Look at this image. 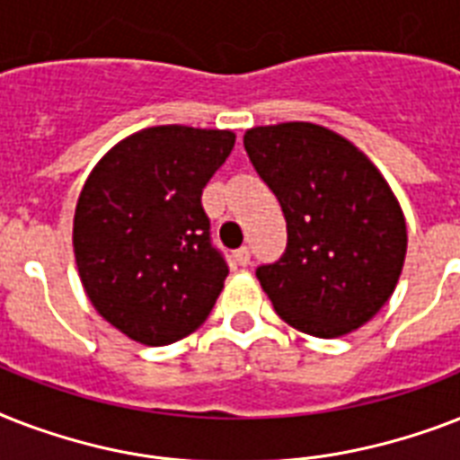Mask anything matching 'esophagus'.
I'll return each instance as SVG.
<instances>
[{
  "label": "esophagus",
  "instance_id": "obj_1",
  "mask_svg": "<svg viewBox=\"0 0 460 460\" xmlns=\"http://www.w3.org/2000/svg\"><path fill=\"white\" fill-rule=\"evenodd\" d=\"M234 262H236V265H241V267H245L248 265V262H251V251H248V248H238V251H234Z\"/></svg>",
  "mask_w": 460,
  "mask_h": 460
}]
</instances>
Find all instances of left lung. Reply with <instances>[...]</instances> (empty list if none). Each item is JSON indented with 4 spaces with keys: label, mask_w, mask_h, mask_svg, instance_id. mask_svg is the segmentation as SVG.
Instances as JSON below:
<instances>
[{
    "label": "left lung",
    "mask_w": 460,
    "mask_h": 460,
    "mask_svg": "<svg viewBox=\"0 0 460 460\" xmlns=\"http://www.w3.org/2000/svg\"><path fill=\"white\" fill-rule=\"evenodd\" d=\"M243 146L287 217V251L255 272L277 314L320 339L363 327L406 260V217L386 179L350 140L307 121L255 126Z\"/></svg>",
    "instance_id": "8db88e82"
}]
</instances>
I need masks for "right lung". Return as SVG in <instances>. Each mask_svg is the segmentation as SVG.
<instances>
[{
	"instance_id": "obj_1",
	"label": "right lung",
	"mask_w": 460,
	"mask_h": 460,
	"mask_svg": "<svg viewBox=\"0 0 460 460\" xmlns=\"http://www.w3.org/2000/svg\"><path fill=\"white\" fill-rule=\"evenodd\" d=\"M234 143V131L153 126L90 172L75 202V265L97 313L133 341L193 334L222 294L229 267L200 198Z\"/></svg>"
}]
</instances>
